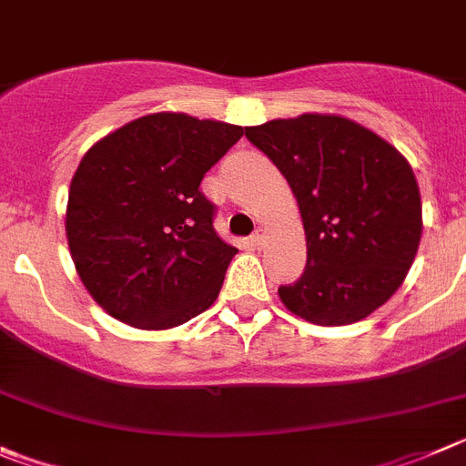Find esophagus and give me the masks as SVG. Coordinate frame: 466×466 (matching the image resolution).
I'll list each match as a JSON object with an SVG mask.
<instances>
[{
    "label": "esophagus",
    "instance_id": "obj_1",
    "mask_svg": "<svg viewBox=\"0 0 466 466\" xmlns=\"http://www.w3.org/2000/svg\"><path fill=\"white\" fill-rule=\"evenodd\" d=\"M251 245H254L256 249H261V247L266 245V230H263V228L256 230L254 236H251Z\"/></svg>",
    "mask_w": 466,
    "mask_h": 466
}]
</instances>
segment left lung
Masks as SVG:
<instances>
[{
  "label": "left lung",
  "instance_id": "left-lung-1",
  "mask_svg": "<svg viewBox=\"0 0 466 466\" xmlns=\"http://www.w3.org/2000/svg\"><path fill=\"white\" fill-rule=\"evenodd\" d=\"M300 208L307 266L279 298L317 326L370 317L402 286L422 233L416 175L390 143L339 115L245 127Z\"/></svg>",
  "mask_w": 466,
  "mask_h": 466
}]
</instances>
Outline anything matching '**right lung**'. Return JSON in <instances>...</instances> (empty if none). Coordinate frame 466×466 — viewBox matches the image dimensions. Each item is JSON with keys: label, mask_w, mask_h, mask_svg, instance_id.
<instances>
[{"label": "right lung", "mask_w": 466, "mask_h": 466, "mask_svg": "<svg viewBox=\"0 0 466 466\" xmlns=\"http://www.w3.org/2000/svg\"><path fill=\"white\" fill-rule=\"evenodd\" d=\"M242 127L155 113L101 138L66 205L71 258L89 296L140 330H166L217 300L236 247L217 236L203 175Z\"/></svg>", "instance_id": "obj_1"}]
</instances>
